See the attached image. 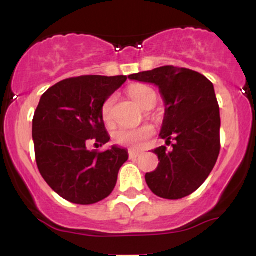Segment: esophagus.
Here are the masks:
<instances>
[{"mask_svg": "<svg viewBox=\"0 0 256 256\" xmlns=\"http://www.w3.org/2000/svg\"><path fill=\"white\" fill-rule=\"evenodd\" d=\"M128 155H130V158H136L140 155V152L138 150H134V149H130L128 150Z\"/></svg>", "mask_w": 256, "mask_h": 256, "instance_id": "esophagus-1", "label": "esophagus"}]
</instances>
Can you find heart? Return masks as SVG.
<instances>
[{
  "label": "heart",
  "mask_w": 256,
  "mask_h": 256,
  "mask_svg": "<svg viewBox=\"0 0 256 256\" xmlns=\"http://www.w3.org/2000/svg\"><path fill=\"white\" fill-rule=\"evenodd\" d=\"M128 94L134 101L142 108H146L152 96H155L154 90L152 88L142 84H134L128 88ZM112 106H113V98H107L104 102L101 108V116L104 124H112ZM150 126H142L140 128H118L113 134V138L116 143L122 146H138L143 140H146L152 134Z\"/></svg>",
  "instance_id": "1"
}]
</instances>
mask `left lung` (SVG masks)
I'll list each match as a JSON object with an SVG mask.
<instances>
[{"label":"left lung","mask_w":256,"mask_h":256,"mask_svg":"<svg viewBox=\"0 0 256 256\" xmlns=\"http://www.w3.org/2000/svg\"><path fill=\"white\" fill-rule=\"evenodd\" d=\"M154 84L165 104L160 136L174 140L154 150L158 168L146 173L149 189L158 198L178 200L198 189L212 172L220 152V112L213 84L201 73L164 66L128 76Z\"/></svg>","instance_id":"obj_1"}]
</instances>
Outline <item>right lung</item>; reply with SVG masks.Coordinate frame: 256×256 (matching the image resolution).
<instances>
[{"instance_id":"obj_1","label":"right lung","mask_w":256,"mask_h":256,"mask_svg":"<svg viewBox=\"0 0 256 256\" xmlns=\"http://www.w3.org/2000/svg\"><path fill=\"white\" fill-rule=\"evenodd\" d=\"M126 76H83L58 82L43 94L32 122L38 170L61 198L92 204L110 196L128 149L114 144L104 152L88 150L110 137L102 120L104 102L126 82Z\"/></svg>"}]
</instances>
